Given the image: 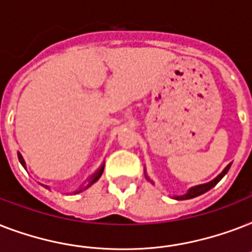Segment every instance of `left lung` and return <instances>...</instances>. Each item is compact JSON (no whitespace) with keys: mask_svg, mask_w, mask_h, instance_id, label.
<instances>
[{"mask_svg":"<svg viewBox=\"0 0 252 252\" xmlns=\"http://www.w3.org/2000/svg\"><path fill=\"white\" fill-rule=\"evenodd\" d=\"M230 166H231V163H229V165H227L226 167L223 168L222 171L220 172L219 175L216 176L215 179H212L211 182H208V183H204V184H197V186H193V187L189 188V189H188V191L186 192L184 195L174 196V199H176V200H188V199H193V197H197V196L203 195V193L208 192V191H209V189H212V188L215 187L216 184L219 183L220 180L222 179L223 176L226 175L227 171H229V168H230ZM145 178L148 180H149L150 183H153V182L150 180L149 176H148V174H146V170H145Z\"/></svg>","mask_w":252,"mask_h":252,"instance_id":"1","label":"left lung"}]
</instances>
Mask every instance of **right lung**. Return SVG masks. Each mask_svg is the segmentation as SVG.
Returning a JSON list of instances; mask_svg holds the SVG:
<instances>
[{
	"instance_id": "obj_1",
	"label": "right lung",
	"mask_w": 252,
	"mask_h": 252,
	"mask_svg": "<svg viewBox=\"0 0 252 252\" xmlns=\"http://www.w3.org/2000/svg\"><path fill=\"white\" fill-rule=\"evenodd\" d=\"M18 159H19V162H21V165L23 166V167L27 168V167H26V162H25V159H23V157H22V154L19 153V152H18ZM103 170H104V162H103L102 165H100V167H99L98 170H96V171H95L94 174H93V175H91L90 178H89V179H87V182H85V184H82V186H81V187L78 188V189H77V191L74 192V193H80V192L85 191V189H86V188L90 187L91 184H94L95 182H96V180H98L99 178H100V176H102ZM41 186H44V184H41ZM44 187H45V188H48V187H47V186H44Z\"/></svg>"
}]
</instances>
